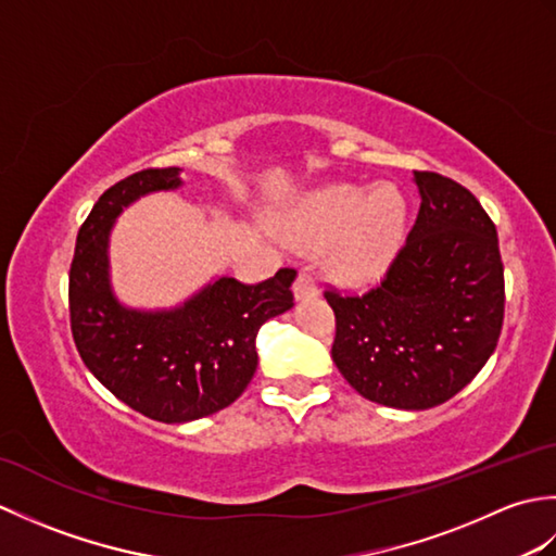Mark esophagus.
I'll list each match as a JSON object with an SVG mask.
<instances>
[{
	"label": "esophagus",
	"instance_id": "esophagus-1",
	"mask_svg": "<svg viewBox=\"0 0 556 556\" xmlns=\"http://www.w3.org/2000/svg\"><path fill=\"white\" fill-rule=\"evenodd\" d=\"M315 293H317V287L311 269H301L296 281H293V296H296V301H303L308 296H315Z\"/></svg>",
	"mask_w": 556,
	"mask_h": 556
}]
</instances>
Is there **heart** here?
I'll use <instances>...</instances> for the list:
<instances>
[{"instance_id": "obj_1", "label": "heart", "mask_w": 556, "mask_h": 556, "mask_svg": "<svg viewBox=\"0 0 556 556\" xmlns=\"http://www.w3.org/2000/svg\"><path fill=\"white\" fill-rule=\"evenodd\" d=\"M406 231L408 205L392 186L329 184L305 193L291 215V241L311 253L332 244L327 267L351 285L387 271Z\"/></svg>"}]
</instances>
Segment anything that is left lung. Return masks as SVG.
<instances>
[{
    "instance_id": "obj_1",
    "label": "left lung",
    "mask_w": 556,
    "mask_h": 556,
    "mask_svg": "<svg viewBox=\"0 0 556 556\" xmlns=\"http://www.w3.org/2000/svg\"><path fill=\"white\" fill-rule=\"evenodd\" d=\"M418 219L380 287L327 291L332 358L365 399L425 410L458 394L492 356L504 323L500 239L478 198L434 172H413Z\"/></svg>"
}]
</instances>
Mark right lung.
Listing matches in <instances>:
<instances>
[{
    "mask_svg": "<svg viewBox=\"0 0 556 556\" xmlns=\"http://www.w3.org/2000/svg\"><path fill=\"white\" fill-rule=\"evenodd\" d=\"M181 169H146L104 191L76 239L68 271L71 332L83 363L126 406L191 422L233 404L257 368L255 337L293 308V269L245 287L215 277L174 308H131L112 287L110 239L136 200L181 188Z\"/></svg>",
    "mask_w": 556,
    "mask_h": 556,
    "instance_id": "obj_1",
    "label": "right lung"
}]
</instances>
